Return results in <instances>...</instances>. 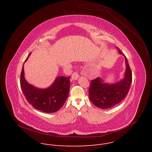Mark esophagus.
Returning <instances> with one entry per match:
<instances>
[{
	"label": "esophagus",
	"instance_id": "34e87169",
	"mask_svg": "<svg viewBox=\"0 0 152 152\" xmlns=\"http://www.w3.org/2000/svg\"><path fill=\"white\" fill-rule=\"evenodd\" d=\"M79 75L78 73L76 72H74V73L72 74V79H73V80H77V78L79 77Z\"/></svg>",
	"mask_w": 152,
	"mask_h": 152
}]
</instances>
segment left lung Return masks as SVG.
<instances>
[{
    "label": "left lung",
    "instance_id": "1",
    "mask_svg": "<svg viewBox=\"0 0 152 152\" xmlns=\"http://www.w3.org/2000/svg\"><path fill=\"white\" fill-rule=\"evenodd\" d=\"M120 54L125 58L126 69L124 77L120 81L113 83H104L99 77L91 80L89 88V97L91 102L100 109H107L120 103L127 95L131 87L132 75L126 56L118 48Z\"/></svg>",
    "mask_w": 152,
    "mask_h": 152
}]
</instances>
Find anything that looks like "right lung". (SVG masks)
Masks as SVG:
<instances>
[{
	"label": "right lung",
	"instance_id": "right-lung-1",
	"mask_svg": "<svg viewBox=\"0 0 152 152\" xmlns=\"http://www.w3.org/2000/svg\"><path fill=\"white\" fill-rule=\"evenodd\" d=\"M27 57L25 62L29 58ZM23 66L20 75V86L27 101L35 109L52 113L56 112L66 102L70 91V77L58 76L53 84L46 89H40L29 84L25 78Z\"/></svg>",
	"mask_w": 152,
	"mask_h": 152
}]
</instances>
